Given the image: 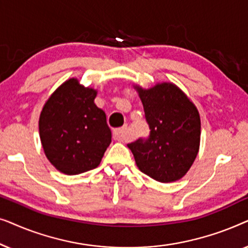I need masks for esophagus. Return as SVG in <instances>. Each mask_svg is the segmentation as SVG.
Instances as JSON below:
<instances>
[{
	"label": "esophagus",
	"mask_w": 248,
	"mask_h": 248,
	"mask_svg": "<svg viewBox=\"0 0 248 248\" xmlns=\"http://www.w3.org/2000/svg\"><path fill=\"white\" fill-rule=\"evenodd\" d=\"M113 137L116 141H120V142H124L126 141V138H127V127L124 126V127H121V128H116V130L114 131L113 133Z\"/></svg>",
	"instance_id": "obj_1"
}]
</instances>
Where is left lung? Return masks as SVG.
I'll list each match as a JSON object with an SVG mask.
<instances>
[{
    "instance_id": "obj_1",
    "label": "left lung",
    "mask_w": 248,
    "mask_h": 248,
    "mask_svg": "<svg viewBox=\"0 0 248 248\" xmlns=\"http://www.w3.org/2000/svg\"><path fill=\"white\" fill-rule=\"evenodd\" d=\"M137 89L150 133L127 147L143 174L160 183L178 181L198 155L201 134L199 111L172 83Z\"/></svg>"
}]
</instances>
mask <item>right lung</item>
Returning <instances> with one entry per match:
<instances>
[{
    "mask_svg": "<svg viewBox=\"0 0 248 248\" xmlns=\"http://www.w3.org/2000/svg\"><path fill=\"white\" fill-rule=\"evenodd\" d=\"M96 94V90L70 79L49 97L40 114L44 151L63 174L78 175L98 167L110 144L106 114L93 103Z\"/></svg>",
    "mask_w": 248,
    "mask_h": 248,
    "instance_id": "right-lung-1",
    "label": "right lung"
}]
</instances>
